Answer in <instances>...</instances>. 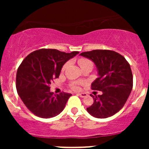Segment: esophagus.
<instances>
[{"instance_id": "obj_1", "label": "esophagus", "mask_w": 149, "mask_h": 149, "mask_svg": "<svg viewBox=\"0 0 149 149\" xmlns=\"http://www.w3.org/2000/svg\"><path fill=\"white\" fill-rule=\"evenodd\" d=\"M77 95L78 96H79L80 97H82V98H83V97H85L88 95V94L87 93H79V94H77Z\"/></svg>"}]
</instances>
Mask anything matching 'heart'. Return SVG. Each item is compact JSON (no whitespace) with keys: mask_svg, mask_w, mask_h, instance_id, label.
<instances>
[{"mask_svg":"<svg viewBox=\"0 0 149 149\" xmlns=\"http://www.w3.org/2000/svg\"><path fill=\"white\" fill-rule=\"evenodd\" d=\"M78 64H79L80 67H82V66H85V65H87V64H92L91 61L88 60V59H85V58L79 59V60H78ZM68 65H69V63H66V64L64 66V67H63V69H66V67L68 66ZM71 88L74 90H78V89H79V83H77L76 82V83H72V85H71Z\"/></svg>","mask_w":149,"mask_h":149,"instance_id":"1","label":"heart"}]
</instances>
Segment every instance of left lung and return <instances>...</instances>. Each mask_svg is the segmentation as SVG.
<instances>
[{"label":"left lung","mask_w":149,"mask_h":149,"mask_svg":"<svg viewBox=\"0 0 149 149\" xmlns=\"http://www.w3.org/2000/svg\"><path fill=\"white\" fill-rule=\"evenodd\" d=\"M80 55L95 64L98 78L92 82V89L102 92L101 95H91L94 103L87 111L98 118L113 116L123 107L132 89L133 77L129 63L119 53L108 49H95Z\"/></svg>","instance_id":"left-lung-1"}]
</instances>
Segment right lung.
<instances>
[{
    "instance_id": "add662e5",
    "label": "right lung",
    "mask_w": 149,
    "mask_h": 149,
    "mask_svg": "<svg viewBox=\"0 0 149 149\" xmlns=\"http://www.w3.org/2000/svg\"><path fill=\"white\" fill-rule=\"evenodd\" d=\"M78 53L40 49L22 61L17 72L16 88L23 103L34 115L50 118L64 110L71 94L53 95L49 85L59 77L65 63Z\"/></svg>"
}]
</instances>
